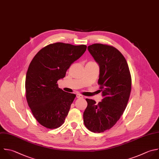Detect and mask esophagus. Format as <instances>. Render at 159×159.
Listing matches in <instances>:
<instances>
[{
  "mask_svg": "<svg viewBox=\"0 0 159 159\" xmlns=\"http://www.w3.org/2000/svg\"><path fill=\"white\" fill-rule=\"evenodd\" d=\"M76 98H83V96L81 95V94H76Z\"/></svg>",
  "mask_w": 159,
  "mask_h": 159,
  "instance_id": "esophagus-1",
  "label": "esophagus"
}]
</instances>
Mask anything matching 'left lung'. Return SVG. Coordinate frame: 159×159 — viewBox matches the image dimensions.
Returning <instances> with one entry per match:
<instances>
[{
    "label": "left lung",
    "mask_w": 159,
    "mask_h": 159,
    "mask_svg": "<svg viewBox=\"0 0 159 159\" xmlns=\"http://www.w3.org/2000/svg\"><path fill=\"white\" fill-rule=\"evenodd\" d=\"M88 49L99 66L98 83L103 99L98 104L86 99L83 121L88 130L100 133L113 127L122 115L131 91V76L126 60L114 47L94 43Z\"/></svg>",
    "instance_id": "1"
}]
</instances>
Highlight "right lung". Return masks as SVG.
Returning <instances> with one entry per match:
<instances>
[{
	"label": "right lung",
	"mask_w": 159,
	"mask_h": 159,
	"mask_svg": "<svg viewBox=\"0 0 159 159\" xmlns=\"http://www.w3.org/2000/svg\"><path fill=\"white\" fill-rule=\"evenodd\" d=\"M86 45L61 42L41 49L29 66L25 79L26 98L36 120L53 129L60 127L75 99V94L58 88V80L63 78L70 65L85 52Z\"/></svg>",
	"instance_id": "obj_1"
}]
</instances>
